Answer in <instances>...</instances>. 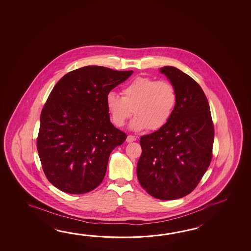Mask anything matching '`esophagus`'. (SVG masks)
Wrapping results in <instances>:
<instances>
[{
  "mask_svg": "<svg viewBox=\"0 0 251 251\" xmlns=\"http://www.w3.org/2000/svg\"><path fill=\"white\" fill-rule=\"evenodd\" d=\"M136 140V137L135 136H133V135H128L127 138H126V142L127 143H132V142H134Z\"/></svg>",
  "mask_w": 251,
  "mask_h": 251,
  "instance_id": "1",
  "label": "esophagus"
}]
</instances>
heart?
<instances>
[{"label":"heart","instance_id":"heart-1","mask_svg":"<svg viewBox=\"0 0 251 251\" xmlns=\"http://www.w3.org/2000/svg\"><path fill=\"white\" fill-rule=\"evenodd\" d=\"M121 97L114 92L106 96V106L112 123L124 126L135 115L131 128L134 131H156L171 120L177 101L176 88L168 80L137 77L121 90Z\"/></svg>","mask_w":251,"mask_h":251}]
</instances>
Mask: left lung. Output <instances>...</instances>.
I'll list each match as a JSON object with an SVG mask.
<instances>
[{"instance_id":"8db88e82","label":"left lung","mask_w":251,"mask_h":251,"mask_svg":"<svg viewBox=\"0 0 251 251\" xmlns=\"http://www.w3.org/2000/svg\"><path fill=\"white\" fill-rule=\"evenodd\" d=\"M165 75L176 88L177 101L171 120L140 140L137 177L151 197L173 200L197 187L213 158L214 128L208 100L189 75L172 66Z\"/></svg>"}]
</instances>
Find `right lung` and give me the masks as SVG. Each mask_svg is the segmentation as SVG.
<instances>
[{
  "mask_svg": "<svg viewBox=\"0 0 251 251\" xmlns=\"http://www.w3.org/2000/svg\"><path fill=\"white\" fill-rule=\"evenodd\" d=\"M132 74L84 66L64 75L50 92L37 148L45 175L59 190L79 195L100 185L109 155L127 137L110 122L106 96Z\"/></svg>",
  "mask_w": 251,
  "mask_h": 251,
  "instance_id": "1",
  "label": "right lung"
}]
</instances>
